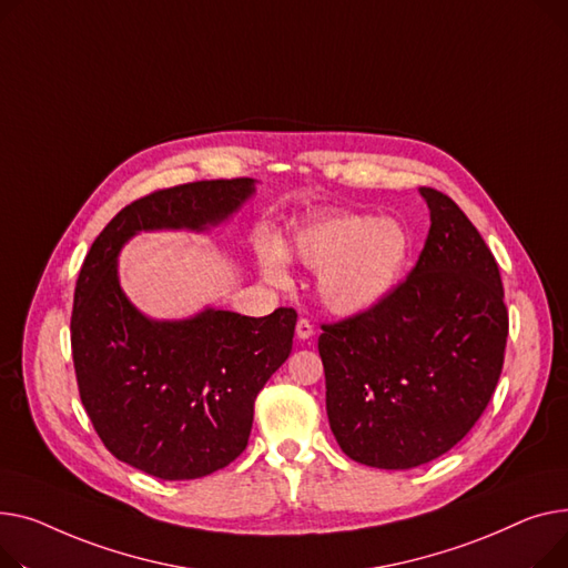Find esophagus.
Wrapping results in <instances>:
<instances>
[{"instance_id": "esophagus-1", "label": "esophagus", "mask_w": 568, "mask_h": 568, "mask_svg": "<svg viewBox=\"0 0 568 568\" xmlns=\"http://www.w3.org/2000/svg\"><path fill=\"white\" fill-rule=\"evenodd\" d=\"M295 335L297 339H312L314 337V325L307 321V318H300L297 325H295Z\"/></svg>"}]
</instances>
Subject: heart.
I'll list each match as a JSON object with an SVG mask.
<instances>
[{"label": "heart", "mask_w": 568, "mask_h": 568, "mask_svg": "<svg viewBox=\"0 0 568 568\" xmlns=\"http://www.w3.org/2000/svg\"><path fill=\"white\" fill-rule=\"evenodd\" d=\"M410 250L413 241L404 222L339 213L300 229L288 254L318 271L316 288L327 310L353 316L376 307L392 293L406 271ZM261 268L277 284L286 280L284 254L277 245H261Z\"/></svg>", "instance_id": "obj_1"}]
</instances>
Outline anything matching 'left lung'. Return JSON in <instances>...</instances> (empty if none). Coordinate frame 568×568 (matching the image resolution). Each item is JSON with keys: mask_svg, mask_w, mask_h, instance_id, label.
Masks as SVG:
<instances>
[{"mask_svg": "<svg viewBox=\"0 0 568 568\" xmlns=\"http://www.w3.org/2000/svg\"><path fill=\"white\" fill-rule=\"evenodd\" d=\"M430 229L410 275L372 310L325 323V408L342 452L410 470L449 452L503 374L509 314L499 268L475 224L419 187Z\"/></svg>", "mask_w": 568, "mask_h": 568, "instance_id": "left-lung-1", "label": "left lung"}]
</instances>
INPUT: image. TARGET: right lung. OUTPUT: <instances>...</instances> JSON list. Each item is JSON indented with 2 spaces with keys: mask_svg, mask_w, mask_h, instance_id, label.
<instances>
[{
  "mask_svg": "<svg viewBox=\"0 0 568 568\" xmlns=\"http://www.w3.org/2000/svg\"><path fill=\"white\" fill-rule=\"evenodd\" d=\"M254 183L196 181L138 199L100 231L75 284L71 346L82 406L119 460L164 481L206 477L243 454L256 394L291 355L297 314L206 307L153 321L125 297L116 258L140 231L217 226Z\"/></svg>",
  "mask_w": 568,
  "mask_h": 568,
  "instance_id": "right-lung-1",
  "label": "right lung"
}]
</instances>
